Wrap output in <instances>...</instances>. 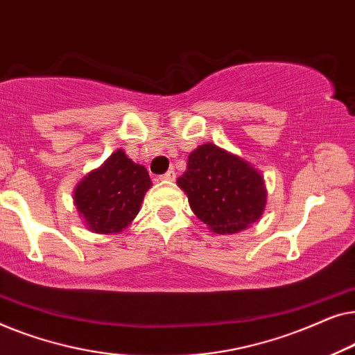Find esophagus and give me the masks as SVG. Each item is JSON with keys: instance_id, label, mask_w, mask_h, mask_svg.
I'll return each instance as SVG.
<instances>
[{"instance_id": "esophagus-1", "label": "esophagus", "mask_w": 355, "mask_h": 355, "mask_svg": "<svg viewBox=\"0 0 355 355\" xmlns=\"http://www.w3.org/2000/svg\"><path fill=\"white\" fill-rule=\"evenodd\" d=\"M159 179H162V181H174V179H176V171H174V169H169V171L164 173Z\"/></svg>"}]
</instances>
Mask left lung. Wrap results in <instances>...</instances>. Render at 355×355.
Wrapping results in <instances>:
<instances>
[{"label": "left lung", "instance_id": "left-lung-1", "mask_svg": "<svg viewBox=\"0 0 355 355\" xmlns=\"http://www.w3.org/2000/svg\"><path fill=\"white\" fill-rule=\"evenodd\" d=\"M176 184L198 220L215 234H236L254 225L266 207L261 173L245 158L208 142L191 152Z\"/></svg>", "mask_w": 355, "mask_h": 355}]
</instances>
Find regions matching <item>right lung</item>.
Listing matches in <instances>:
<instances>
[{"label":"right lung","instance_id":"right-lung-1","mask_svg":"<svg viewBox=\"0 0 355 355\" xmlns=\"http://www.w3.org/2000/svg\"><path fill=\"white\" fill-rule=\"evenodd\" d=\"M150 187L147 168L118 148L101 166L80 179L72 198L87 230L96 234H119L137 216Z\"/></svg>","mask_w":355,"mask_h":355}]
</instances>
